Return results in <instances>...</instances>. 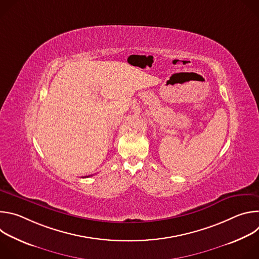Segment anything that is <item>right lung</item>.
I'll return each instance as SVG.
<instances>
[{
  "label": "right lung",
  "instance_id": "right-lung-1",
  "mask_svg": "<svg viewBox=\"0 0 259 259\" xmlns=\"http://www.w3.org/2000/svg\"><path fill=\"white\" fill-rule=\"evenodd\" d=\"M89 176H90V175H89ZM87 177H88V176H87Z\"/></svg>",
  "mask_w": 259,
  "mask_h": 259
}]
</instances>
